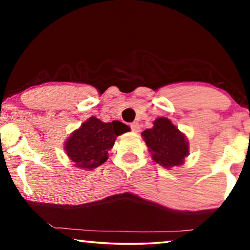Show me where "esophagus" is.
Masks as SVG:
<instances>
[{
  "mask_svg": "<svg viewBox=\"0 0 250 250\" xmlns=\"http://www.w3.org/2000/svg\"><path fill=\"white\" fill-rule=\"evenodd\" d=\"M130 128H131V130L133 131V132L138 133L139 131H140V125H139L138 122H133V124L130 125Z\"/></svg>",
  "mask_w": 250,
  "mask_h": 250,
  "instance_id": "esophagus-1",
  "label": "esophagus"
}]
</instances>
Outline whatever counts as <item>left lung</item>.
<instances>
[{"mask_svg": "<svg viewBox=\"0 0 250 250\" xmlns=\"http://www.w3.org/2000/svg\"><path fill=\"white\" fill-rule=\"evenodd\" d=\"M151 152L152 159L161 167L171 168L184 163L188 155V142L170 119L161 117L153 122V128L141 133Z\"/></svg>", "mask_w": 250, "mask_h": 250, "instance_id": "8db88e82", "label": "left lung"}]
</instances>
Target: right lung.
<instances>
[{
  "label": "right lung",
  "mask_w": 250,
  "mask_h": 250,
  "mask_svg": "<svg viewBox=\"0 0 250 250\" xmlns=\"http://www.w3.org/2000/svg\"><path fill=\"white\" fill-rule=\"evenodd\" d=\"M130 128L120 121L103 122L90 117L69 135L65 142V151L74 162V167L94 170L108 159L118 135L128 132Z\"/></svg>",
  "instance_id": "add662e5"
}]
</instances>
